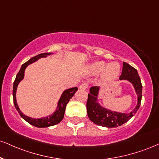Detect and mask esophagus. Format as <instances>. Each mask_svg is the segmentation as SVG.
I'll return each mask as SVG.
<instances>
[{
  "mask_svg": "<svg viewBox=\"0 0 159 159\" xmlns=\"http://www.w3.org/2000/svg\"><path fill=\"white\" fill-rule=\"evenodd\" d=\"M87 88V84L86 83H82L81 85L79 86V89H86Z\"/></svg>",
  "mask_w": 159,
  "mask_h": 159,
  "instance_id": "34e87169",
  "label": "esophagus"
}]
</instances>
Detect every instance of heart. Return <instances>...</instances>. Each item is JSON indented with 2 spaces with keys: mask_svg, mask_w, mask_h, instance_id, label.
I'll return each instance as SVG.
<instances>
[{
  "mask_svg": "<svg viewBox=\"0 0 159 159\" xmlns=\"http://www.w3.org/2000/svg\"><path fill=\"white\" fill-rule=\"evenodd\" d=\"M89 72L92 75H98L102 72V78L106 81L116 79L120 73V65L116 62L107 64L105 61H98L89 66Z\"/></svg>",
  "mask_w": 159,
  "mask_h": 159,
  "instance_id": "obj_1",
  "label": "heart"
}]
</instances>
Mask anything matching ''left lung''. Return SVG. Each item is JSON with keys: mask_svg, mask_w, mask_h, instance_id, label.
<instances>
[{"mask_svg": "<svg viewBox=\"0 0 159 159\" xmlns=\"http://www.w3.org/2000/svg\"><path fill=\"white\" fill-rule=\"evenodd\" d=\"M119 79L127 80L133 84L138 96L136 107L129 113L118 112L108 110L101 106L100 103L98 102V96L100 87H92L88 94L87 110L88 117L97 125L109 128L119 127L129 121L140 107L142 97V85L137 70L127 63L124 62L122 73Z\"/></svg>", "mask_w": 159, "mask_h": 159, "instance_id": "left-lung-1", "label": "left lung"}]
</instances>
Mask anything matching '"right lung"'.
<instances>
[{
  "label": "right lung",
  "instance_id": "obj_1",
  "mask_svg": "<svg viewBox=\"0 0 159 159\" xmlns=\"http://www.w3.org/2000/svg\"><path fill=\"white\" fill-rule=\"evenodd\" d=\"M52 54V52H45V53H41L36 56L33 57V58H30L28 61H26V63H24V64L21 66V68L19 70L18 73L17 74L16 78L13 84V91H12V95H13V101H14V104L15 108H16L17 111L18 112V113L20 114V116L24 118L26 121H27L29 124H30L31 125L34 126V127H39V128H43V127H49L51 126L55 125V124L60 123L62 121L63 118H64V112H65V109H66V106L67 104V103L70 101V98L75 95V93H76V91L78 90L77 87H72L70 89H67L66 90L63 92L62 95H61L60 99H59L58 102V106H57L56 110L50 116H47V117H43L41 118H33L31 117H29V116H25L24 114H23V112L20 110V109L18 107V105L17 104L16 101V90L17 87H18V84L24 79V72L26 68L27 67L28 65L32 64V63L37 61L39 58H46L47 55H50Z\"/></svg>",
  "mask_w": 159,
  "mask_h": 159
}]
</instances>
